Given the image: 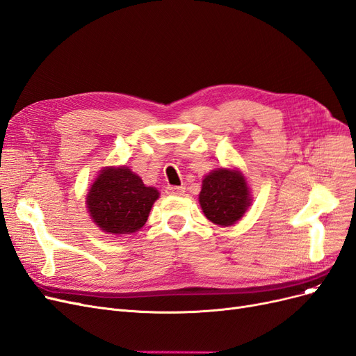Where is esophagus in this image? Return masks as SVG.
I'll return each mask as SVG.
<instances>
[{"instance_id": "esophagus-1", "label": "esophagus", "mask_w": 356, "mask_h": 356, "mask_svg": "<svg viewBox=\"0 0 356 356\" xmlns=\"http://www.w3.org/2000/svg\"><path fill=\"white\" fill-rule=\"evenodd\" d=\"M185 186H167V193L170 195H183Z\"/></svg>"}]
</instances>
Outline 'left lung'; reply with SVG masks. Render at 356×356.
Here are the masks:
<instances>
[{
    "label": "left lung",
    "mask_w": 356,
    "mask_h": 356,
    "mask_svg": "<svg viewBox=\"0 0 356 356\" xmlns=\"http://www.w3.org/2000/svg\"><path fill=\"white\" fill-rule=\"evenodd\" d=\"M200 205L205 217L214 225L236 223L251 205L245 176L236 168L213 170L202 180Z\"/></svg>",
    "instance_id": "8db88e82"
}]
</instances>
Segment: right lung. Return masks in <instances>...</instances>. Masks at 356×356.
<instances>
[{
	"label": "right lung",
	"mask_w": 356,
	"mask_h": 356,
	"mask_svg": "<svg viewBox=\"0 0 356 356\" xmlns=\"http://www.w3.org/2000/svg\"><path fill=\"white\" fill-rule=\"evenodd\" d=\"M159 192L146 186L129 167H105L91 183L87 193L90 219L103 232L112 235L133 234L147 220Z\"/></svg>",
	"instance_id": "right-lung-1"
}]
</instances>
